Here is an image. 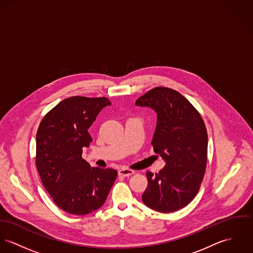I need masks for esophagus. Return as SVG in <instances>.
I'll list each match as a JSON object with an SVG mask.
<instances>
[{
    "label": "esophagus",
    "mask_w": 253,
    "mask_h": 253,
    "mask_svg": "<svg viewBox=\"0 0 253 253\" xmlns=\"http://www.w3.org/2000/svg\"><path fill=\"white\" fill-rule=\"evenodd\" d=\"M118 173H119L120 176H123V177H129V176H131V175L134 174V171H133V170H130V169H126V168H121Z\"/></svg>",
    "instance_id": "obj_1"
}]
</instances>
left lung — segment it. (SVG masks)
Listing matches in <instances>:
<instances>
[{"label": "left lung", "mask_w": 253, "mask_h": 253, "mask_svg": "<svg viewBox=\"0 0 253 253\" xmlns=\"http://www.w3.org/2000/svg\"><path fill=\"white\" fill-rule=\"evenodd\" d=\"M135 105L149 107L157 113L152 145L165 162L158 174L146 173L148 186L142 201L157 211H176L193 200L205 174V124L184 96L169 88L149 91L138 98Z\"/></svg>", "instance_id": "obj_1"}]
</instances>
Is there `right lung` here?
I'll list each match as a JSON object with an SVG mask.
<instances>
[{
  "instance_id": "1",
  "label": "right lung",
  "mask_w": 253,
  "mask_h": 253,
  "mask_svg": "<svg viewBox=\"0 0 253 253\" xmlns=\"http://www.w3.org/2000/svg\"><path fill=\"white\" fill-rule=\"evenodd\" d=\"M111 102L106 97L71 96L42 119L37 132V168L55 204L65 211L84 215L101 207L118 172L92 167L82 159L92 138L89 128Z\"/></svg>"
}]
</instances>
